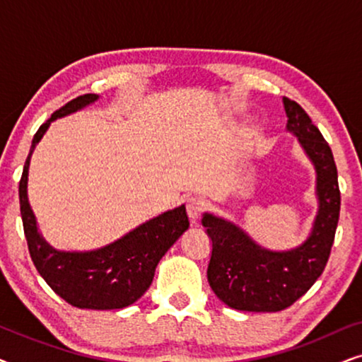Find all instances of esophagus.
I'll return each instance as SVG.
<instances>
[{
	"label": "esophagus",
	"instance_id": "obj_1",
	"mask_svg": "<svg viewBox=\"0 0 362 362\" xmlns=\"http://www.w3.org/2000/svg\"><path fill=\"white\" fill-rule=\"evenodd\" d=\"M206 207H207V202L202 199V197H197V196L189 197V199H187V202H186L187 217H189L192 222H196L201 217L202 212L206 211Z\"/></svg>",
	"mask_w": 362,
	"mask_h": 362
}]
</instances>
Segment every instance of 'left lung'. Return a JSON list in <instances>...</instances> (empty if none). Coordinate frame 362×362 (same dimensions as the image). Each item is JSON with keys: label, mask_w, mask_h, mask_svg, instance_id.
<instances>
[{"label": "left lung", "mask_w": 362, "mask_h": 362, "mask_svg": "<svg viewBox=\"0 0 362 362\" xmlns=\"http://www.w3.org/2000/svg\"><path fill=\"white\" fill-rule=\"evenodd\" d=\"M286 130L316 170L318 214L303 244L274 252L255 244L240 227L212 214L202 226L212 240L207 281L227 306L242 311H281L308 291L328 264L339 219L341 192L333 153L298 103L284 97Z\"/></svg>", "instance_id": "left-lung-1"}]
</instances>
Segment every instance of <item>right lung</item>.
I'll list each match as a JSON object with an SVG mask.
<instances>
[{
    "label": "right lung",
    "instance_id": "right-lung-1",
    "mask_svg": "<svg viewBox=\"0 0 362 362\" xmlns=\"http://www.w3.org/2000/svg\"><path fill=\"white\" fill-rule=\"evenodd\" d=\"M97 98V93L74 98L39 127L19 181V206L29 255L47 285L77 308L120 310L135 303L150 288L158 262L187 230L189 219L186 207L166 211L102 249L64 252L52 249L39 234L36 217L28 201L29 161L51 122L90 105Z\"/></svg>",
    "mask_w": 362,
    "mask_h": 362
}]
</instances>
